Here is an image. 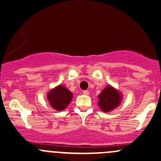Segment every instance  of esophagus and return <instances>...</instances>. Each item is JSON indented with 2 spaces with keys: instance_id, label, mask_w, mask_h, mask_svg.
Here are the masks:
<instances>
[{
  "instance_id": "1",
  "label": "esophagus",
  "mask_w": 161,
  "mask_h": 161,
  "mask_svg": "<svg viewBox=\"0 0 161 161\" xmlns=\"http://www.w3.org/2000/svg\"><path fill=\"white\" fill-rule=\"evenodd\" d=\"M89 93H90V92H89L88 90H83V94L89 95Z\"/></svg>"
}]
</instances>
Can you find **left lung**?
I'll return each mask as SVG.
<instances>
[{
  "mask_svg": "<svg viewBox=\"0 0 161 161\" xmlns=\"http://www.w3.org/2000/svg\"><path fill=\"white\" fill-rule=\"evenodd\" d=\"M121 99V94L112 86H108L100 93L98 105L104 112H109L119 104Z\"/></svg>",
  "mask_w": 161,
  "mask_h": 161,
  "instance_id": "8db88e82",
  "label": "left lung"
}]
</instances>
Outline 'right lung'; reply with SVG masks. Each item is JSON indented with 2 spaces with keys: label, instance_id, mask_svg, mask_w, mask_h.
Returning a JSON list of instances; mask_svg holds the SVG:
<instances>
[{
  "label": "right lung",
  "instance_id": "add662e5",
  "mask_svg": "<svg viewBox=\"0 0 161 161\" xmlns=\"http://www.w3.org/2000/svg\"><path fill=\"white\" fill-rule=\"evenodd\" d=\"M47 98L50 105L54 109L58 111L64 110L69 104L72 99V93L71 91L60 85L53 89L47 95Z\"/></svg>",
  "mask_w": 161,
  "mask_h": 161
}]
</instances>
